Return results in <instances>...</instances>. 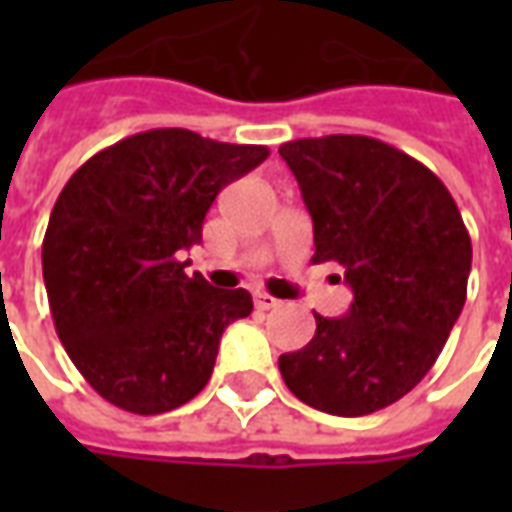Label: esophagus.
<instances>
[{
  "instance_id": "esophagus-1",
  "label": "esophagus",
  "mask_w": 512,
  "mask_h": 512,
  "mask_svg": "<svg viewBox=\"0 0 512 512\" xmlns=\"http://www.w3.org/2000/svg\"><path fill=\"white\" fill-rule=\"evenodd\" d=\"M277 304H279V301L274 299V296H268V293H260V290L255 293V307H257V310H274Z\"/></svg>"
}]
</instances>
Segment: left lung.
Instances as JSON below:
<instances>
[{
  "label": "left lung",
  "mask_w": 512,
  "mask_h": 512,
  "mask_svg": "<svg viewBox=\"0 0 512 512\" xmlns=\"http://www.w3.org/2000/svg\"><path fill=\"white\" fill-rule=\"evenodd\" d=\"M312 216L315 263L354 290L343 318L315 312V337L279 356L301 403L365 417L428 376L466 301L472 241L447 186L373 136L332 134L279 147Z\"/></svg>",
  "instance_id": "1"
}]
</instances>
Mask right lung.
<instances>
[{"instance_id": "obj_1", "label": "right lung", "mask_w": 512, "mask_h": 512, "mask_svg": "<svg viewBox=\"0 0 512 512\" xmlns=\"http://www.w3.org/2000/svg\"><path fill=\"white\" fill-rule=\"evenodd\" d=\"M268 147L153 128L87 158L54 202L43 282L57 334L98 395L164 414L200 395L222 332L252 312L244 288L189 277L216 194L263 164Z\"/></svg>"}]
</instances>
